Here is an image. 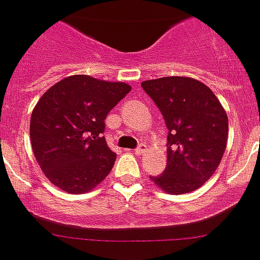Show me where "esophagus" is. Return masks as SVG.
Segmentation results:
<instances>
[{
	"instance_id": "1",
	"label": "esophagus",
	"mask_w": 260,
	"mask_h": 260,
	"mask_svg": "<svg viewBox=\"0 0 260 260\" xmlns=\"http://www.w3.org/2000/svg\"><path fill=\"white\" fill-rule=\"evenodd\" d=\"M145 152H147V145L145 144H140L136 149H135V153H136V155H144Z\"/></svg>"
}]
</instances>
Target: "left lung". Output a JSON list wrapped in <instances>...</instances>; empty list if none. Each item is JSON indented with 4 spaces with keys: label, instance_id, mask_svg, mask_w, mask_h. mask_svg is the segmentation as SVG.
<instances>
[{
    "label": "left lung",
    "instance_id": "8db88e82",
    "mask_svg": "<svg viewBox=\"0 0 260 260\" xmlns=\"http://www.w3.org/2000/svg\"><path fill=\"white\" fill-rule=\"evenodd\" d=\"M168 128L167 167L151 180L171 195L195 191L214 175L227 145L229 117L212 90L198 80L170 76L141 82Z\"/></svg>",
    "mask_w": 260,
    "mask_h": 260
}]
</instances>
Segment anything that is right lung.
Wrapping results in <instances>:
<instances>
[{"instance_id": "obj_1", "label": "right lung", "mask_w": 260, "mask_h": 260, "mask_svg": "<svg viewBox=\"0 0 260 260\" xmlns=\"http://www.w3.org/2000/svg\"><path fill=\"white\" fill-rule=\"evenodd\" d=\"M131 89L125 82L75 75L42 94L31 112L30 141L50 183L68 193H84L107 178L116 153L101 135L104 121Z\"/></svg>"}]
</instances>
